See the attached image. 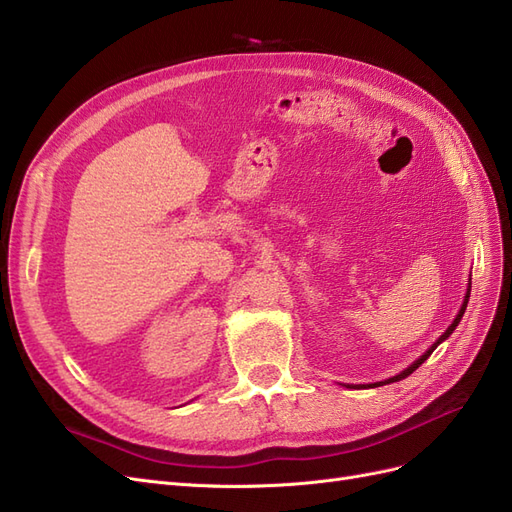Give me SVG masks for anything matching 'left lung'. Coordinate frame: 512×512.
Listing matches in <instances>:
<instances>
[{"mask_svg": "<svg viewBox=\"0 0 512 512\" xmlns=\"http://www.w3.org/2000/svg\"><path fill=\"white\" fill-rule=\"evenodd\" d=\"M470 288H472V284L468 286V292H466V299H463V305H461V309H459V314H457V318L453 320V324H451V327H448L446 331H444V335H440L438 337V342L436 344H433L423 356H421V359H416L408 369H404V371H401V374H397V376H393V378H389V380H384V382H376V384H356V386H348V389H367V386H382V384H391V382H399V380H404V378H408L410 374H412V371L414 369H418V367H421L427 359H429V356H431V352L433 350H436L442 342H444V339L448 337V335H451L455 329H457V324L461 322V316H463V312H466V307H468V299H470Z\"/></svg>", "mask_w": 512, "mask_h": 512, "instance_id": "obj_1", "label": "left lung"}]
</instances>
